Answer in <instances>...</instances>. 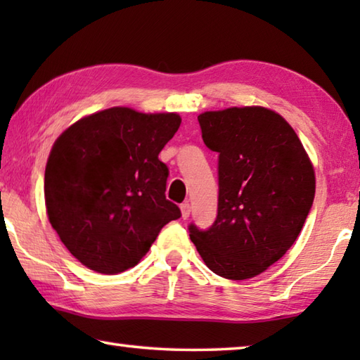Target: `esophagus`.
I'll return each mask as SVG.
<instances>
[{
  "instance_id": "obj_1",
  "label": "esophagus",
  "mask_w": 360,
  "mask_h": 360,
  "mask_svg": "<svg viewBox=\"0 0 360 360\" xmlns=\"http://www.w3.org/2000/svg\"><path fill=\"white\" fill-rule=\"evenodd\" d=\"M181 212H182V219H188V216H191V205H188L187 202L181 205Z\"/></svg>"
}]
</instances>
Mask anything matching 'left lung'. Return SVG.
Returning a JSON list of instances; mask_svg holds the SVG:
<instances>
[{"label":"left lung","mask_w":360,"mask_h":360,"mask_svg":"<svg viewBox=\"0 0 360 360\" xmlns=\"http://www.w3.org/2000/svg\"><path fill=\"white\" fill-rule=\"evenodd\" d=\"M202 138L219 154L217 216L210 229L188 225L211 271L249 279L294 245L313 206L316 179L294 129L260 106L198 115Z\"/></svg>","instance_id":"8db88e82"}]
</instances>
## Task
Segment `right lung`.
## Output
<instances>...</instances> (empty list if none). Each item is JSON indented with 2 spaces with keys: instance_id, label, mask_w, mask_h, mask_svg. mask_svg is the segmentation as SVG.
<instances>
[{
  "instance_id": "right-lung-1",
  "label": "right lung",
  "mask_w": 360,
  "mask_h": 360,
  "mask_svg": "<svg viewBox=\"0 0 360 360\" xmlns=\"http://www.w3.org/2000/svg\"><path fill=\"white\" fill-rule=\"evenodd\" d=\"M179 125L174 112L109 108L53 143L44 174L47 216L82 265L105 275L129 270L163 225L181 217L165 197L169 172L158 160Z\"/></svg>"
}]
</instances>
